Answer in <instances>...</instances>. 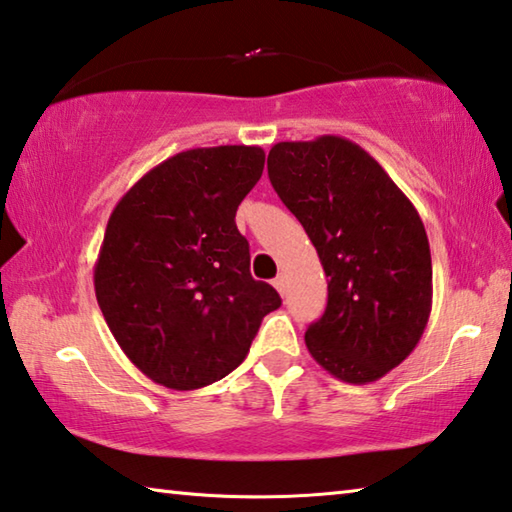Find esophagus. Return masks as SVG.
Instances as JSON below:
<instances>
[{"label":"esophagus","mask_w":512,"mask_h":512,"mask_svg":"<svg viewBox=\"0 0 512 512\" xmlns=\"http://www.w3.org/2000/svg\"><path fill=\"white\" fill-rule=\"evenodd\" d=\"M273 287L277 289V293H280V296H284V293H287V284H284V277H282V275L275 277Z\"/></svg>","instance_id":"obj_1"}]
</instances>
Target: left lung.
Masks as SVG:
<instances>
[{
	"label": "left lung",
	"mask_w": 512,
	"mask_h": 512,
	"mask_svg": "<svg viewBox=\"0 0 512 512\" xmlns=\"http://www.w3.org/2000/svg\"><path fill=\"white\" fill-rule=\"evenodd\" d=\"M268 178L316 246L327 307L305 332L311 357L370 384L409 357L431 314V253L418 210L370 153L345 137L277 142Z\"/></svg>",
	"instance_id": "left-lung-1"
}]
</instances>
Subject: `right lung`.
<instances>
[{
    "instance_id": "right-lung-1",
    "label": "right lung",
    "mask_w": 512,
    "mask_h": 512,
    "mask_svg": "<svg viewBox=\"0 0 512 512\" xmlns=\"http://www.w3.org/2000/svg\"><path fill=\"white\" fill-rule=\"evenodd\" d=\"M264 158L244 144L183 151L144 173L110 214L94 291L119 348L155 384L194 391L230 375L282 305L250 275L235 223Z\"/></svg>"
}]
</instances>
